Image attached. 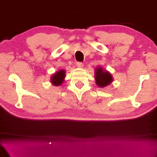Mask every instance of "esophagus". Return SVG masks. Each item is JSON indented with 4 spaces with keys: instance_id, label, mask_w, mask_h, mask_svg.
Segmentation results:
<instances>
[{
    "instance_id": "esophagus-1",
    "label": "esophagus",
    "mask_w": 157,
    "mask_h": 157,
    "mask_svg": "<svg viewBox=\"0 0 157 157\" xmlns=\"http://www.w3.org/2000/svg\"><path fill=\"white\" fill-rule=\"evenodd\" d=\"M77 68H83V64H82V63H77Z\"/></svg>"
}]
</instances>
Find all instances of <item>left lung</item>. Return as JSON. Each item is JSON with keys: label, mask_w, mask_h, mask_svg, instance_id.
<instances>
[{"label": "left lung", "mask_w": 157, "mask_h": 157, "mask_svg": "<svg viewBox=\"0 0 157 157\" xmlns=\"http://www.w3.org/2000/svg\"><path fill=\"white\" fill-rule=\"evenodd\" d=\"M94 79L98 87L104 88L110 85L113 81L111 74L102 67L98 66L94 69Z\"/></svg>", "instance_id": "obj_1"}]
</instances>
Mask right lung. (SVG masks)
Segmentation results:
<instances>
[{
  "mask_svg": "<svg viewBox=\"0 0 157 157\" xmlns=\"http://www.w3.org/2000/svg\"><path fill=\"white\" fill-rule=\"evenodd\" d=\"M65 77V70L60 69L55 72L51 77V84L55 86H59L64 82Z\"/></svg>",
  "mask_w": 157,
  "mask_h": 157,
  "instance_id": "1",
  "label": "right lung"
}]
</instances>
